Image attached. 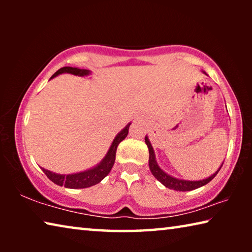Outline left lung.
Masks as SVG:
<instances>
[{"mask_svg": "<svg viewBox=\"0 0 252 252\" xmlns=\"http://www.w3.org/2000/svg\"><path fill=\"white\" fill-rule=\"evenodd\" d=\"M146 144L148 146L149 149V167H150V170L153 176L157 179L158 181H160L162 185L164 187L169 188V189H173L176 191H191L194 189H198V188L202 187L207 183L210 182L213 178L217 176V173L219 172V170L222 167L219 168L218 171L216 173H213L212 176H210L207 179H203V180H199V181H188V180H180V179L173 178L171 176H169L168 173H165L163 170H162L159 165H158L157 161H156V156H155V151H153V148L151 146L150 141H149L148 136H146Z\"/></svg>", "mask_w": 252, "mask_h": 252, "instance_id": "left-lung-1", "label": "left lung"}]
</instances>
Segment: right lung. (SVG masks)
<instances>
[{
    "instance_id": "obj_1",
    "label": "right lung",
    "mask_w": 252,
    "mask_h": 252,
    "mask_svg": "<svg viewBox=\"0 0 252 252\" xmlns=\"http://www.w3.org/2000/svg\"><path fill=\"white\" fill-rule=\"evenodd\" d=\"M61 73H71L74 75L84 76L90 73V71L79 69V67L64 66L55 72V73L51 76V79L55 78V76ZM130 125L131 123H129L120 133H118V135L114 138L112 144H111L108 153H106V156L104 157V159L102 160L96 167L83 172L67 174V176H65V174L53 173L43 168H42V170H43V172L46 174V177H48L51 181L54 182L55 185L64 186L65 188H70V189H83V188H89L97 185V183L101 182V180H103V179L108 176L111 169H112L114 161H116L117 148L119 146V143H120L122 140H125L127 133H129Z\"/></svg>"
}]
</instances>
